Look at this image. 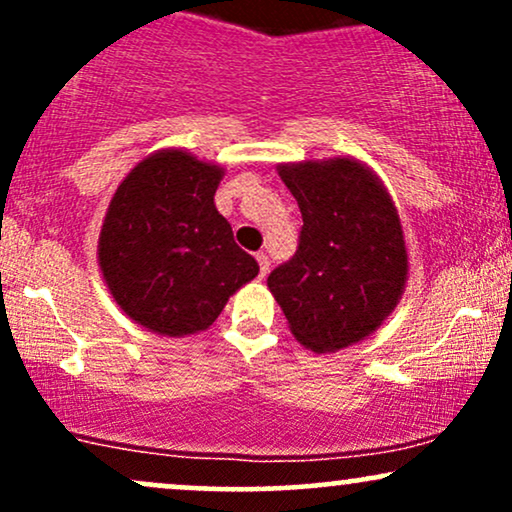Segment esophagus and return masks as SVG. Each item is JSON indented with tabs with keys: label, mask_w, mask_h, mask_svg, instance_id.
<instances>
[{
	"label": "esophagus",
	"mask_w": 512,
	"mask_h": 512,
	"mask_svg": "<svg viewBox=\"0 0 512 512\" xmlns=\"http://www.w3.org/2000/svg\"><path fill=\"white\" fill-rule=\"evenodd\" d=\"M257 264H260V276L264 279V276L269 274V257L264 255V252H257Z\"/></svg>",
	"instance_id": "1"
}]
</instances>
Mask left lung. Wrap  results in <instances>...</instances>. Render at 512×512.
I'll use <instances>...</instances> for the list:
<instances>
[{
    "label": "left lung",
    "mask_w": 512,
    "mask_h": 512,
    "mask_svg": "<svg viewBox=\"0 0 512 512\" xmlns=\"http://www.w3.org/2000/svg\"><path fill=\"white\" fill-rule=\"evenodd\" d=\"M303 216L296 255L267 286L305 349L334 354L392 315L407 286L402 221L383 180L354 156L279 163Z\"/></svg>",
    "instance_id": "8db88e82"
}]
</instances>
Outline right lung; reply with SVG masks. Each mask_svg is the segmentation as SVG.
I'll return each instance as SVG.
<instances>
[{
  "label": "right lung",
  "instance_id": "right-lung-1",
  "mask_svg": "<svg viewBox=\"0 0 512 512\" xmlns=\"http://www.w3.org/2000/svg\"><path fill=\"white\" fill-rule=\"evenodd\" d=\"M216 163L158 149L117 185L98 236V267L129 320L161 337L214 325L223 305L260 272L214 204Z\"/></svg>",
  "mask_w": 512,
  "mask_h": 512
}]
</instances>
